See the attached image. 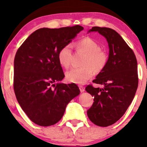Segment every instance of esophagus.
Here are the masks:
<instances>
[{
  "label": "esophagus",
  "instance_id": "1",
  "mask_svg": "<svg viewBox=\"0 0 147 147\" xmlns=\"http://www.w3.org/2000/svg\"><path fill=\"white\" fill-rule=\"evenodd\" d=\"M79 88H80V90L81 92H84V91H85V88H84V86H79Z\"/></svg>",
  "mask_w": 147,
  "mask_h": 147
}]
</instances>
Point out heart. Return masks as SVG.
Here are the masks:
<instances>
[{"label":"heart","instance_id":"1","mask_svg":"<svg viewBox=\"0 0 147 147\" xmlns=\"http://www.w3.org/2000/svg\"><path fill=\"white\" fill-rule=\"evenodd\" d=\"M75 46L78 51L86 53L82 62V67H74L66 72V80L69 82L77 84H84L91 79L94 71L99 73L106 67L108 56L101 50L99 44L90 37H85L76 42ZM73 53L70 45H65L61 47L57 53L58 61L64 68L71 65Z\"/></svg>","mask_w":147,"mask_h":147}]
</instances>
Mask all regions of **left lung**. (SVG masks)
Returning <instances> with one entry per match:
<instances>
[{
	"instance_id": "obj_1",
	"label": "left lung",
	"mask_w": 147,
	"mask_h": 147,
	"mask_svg": "<svg viewBox=\"0 0 147 147\" xmlns=\"http://www.w3.org/2000/svg\"><path fill=\"white\" fill-rule=\"evenodd\" d=\"M107 40L109 56L104 69L93 80L104 88L88 85L86 92L94 102L87 114L96 125L105 127L117 122L125 113L135 96L138 84L137 61L131 48L114 29L93 27Z\"/></svg>"
}]
</instances>
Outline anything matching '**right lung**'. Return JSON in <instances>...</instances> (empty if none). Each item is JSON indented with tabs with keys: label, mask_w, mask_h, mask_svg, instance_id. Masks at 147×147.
<instances>
[{
	"label": "right lung",
	"mask_w": 147,
	"mask_h": 147,
	"mask_svg": "<svg viewBox=\"0 0 147 147\" xmlns=\"http://www.w3.org/2000/svg\"><path fill=\"white\" fill-rule=\"evenodd\" d=\"M84 27L41 28L31 34L16 53L14 91L19 105L37 125H53L61 119L67 104L80 93L75 84L57 83L65 77L57 59Z\"/></svg>",
	"instance_id": "1"
}]
</instances>
